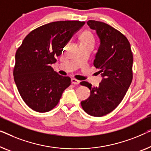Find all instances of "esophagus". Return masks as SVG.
Segmentation results:
<instances>
[{"label": "esophagus", "mask_w": 151, "mask_h": 151, "mask_svg": "<svg viewBox=\"0 0 151 151\" xmlns=\"http://www.w3.org/2000/svg\"><path fill=\"white\" fill-rule=\"evenodd\" d=\"M71 82H72V84L77 85V84H80V81L78 80H76V79H75V78H73V79L71 80Z\"/></svg>", "instance_id": "esophagus-1"}]
</instances>
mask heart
<instances>
[{"instance_id":"b5f03b06","label":"heart","mask_w":151,"mask_h":151,"mask_svg":"<svg viewBox=\"0 0 151 151\" xmlns=\"http://www.w3.org/2000/svg\"><path fill=\"white\" fill-rule=\"evenodd\" d=\"M81 43H93V36L90 32H84L80 37Z\"/></svg>"}]
</instances>
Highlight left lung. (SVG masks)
Returning a JSON list of instances; mask_svg holds the SVG:
<instances>
[{
	"label": "left lung",
	"mask_w": 151,
	"mask_h": 151,
	"mask_svg": "<svg viewBox=\"0 0 151 151\" xmlns=\"http://www.w3.org/2000/svg\"><path fill=\"white\" fill-rule=\"evenodd\" d=\"M87 24L100 41L93 65L99 69L102 80L97 87L80 82L91 91L81 105L88 114L100 117L114 110L125 95L133 79V54L128 39L119 30L99 21L88 20Z\"/></svg>",
	"instance_id": "left-lung-1"
}]
</instances>
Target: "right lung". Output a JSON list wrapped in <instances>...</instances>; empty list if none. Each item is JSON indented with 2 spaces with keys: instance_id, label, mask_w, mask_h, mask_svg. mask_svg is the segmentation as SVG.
Masks as SVG:
<instances>
[{
  "instance_id": "1",
  "label": "right lung",
  "mask_w": 151,
  "mask_h": 151,
  "mask_svg": "<svg viewBox=\"0 0 151 151\" xmlns=\"http://www.w3.org/2000/svg\"><path fill=\"white\" fill-rule=\"evenodd\" d=\"M84 22L58 21L30 32L16 54L14 81L26 104L36 112L53 109L71 84V78L54 71L51 65Z\"/></svg>"
}]
</instances>
